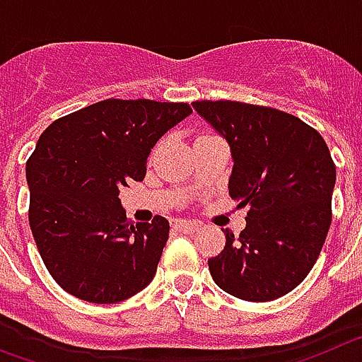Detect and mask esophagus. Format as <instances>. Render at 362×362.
<instances>
[{
	"label": "esophagus",
	"mask_w": 362,
	"mask_h": 362,
	"mask_svg": "<svg viewBox=\"0 0 362 362\" xmlns=\"http://www.w3.org/2000/svg\"><path fill=\"white\" fill-rule=\"evenodd\" d=\"M173 229L180 231V233H193L194 229H199V224L191 222V220H175L173 222Z\"/></svg>",
	"instance_id": "esophagus-1"
}]
</instances>
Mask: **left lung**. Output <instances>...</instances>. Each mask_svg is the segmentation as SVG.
Here are the masks:
<instances>
[{
  "label": "left lung",
  "mask_w": 362,
  "mask_h": 362,
  "mask_svg": "<svg viewBox=\"0 0 362 362\" xmlns=\"http://www.w3.org/2000/svg\"><path fill=\"white\" fill-rule=\"evenodd\" d=\"M228 140L229 197L247 206L246 228L207 260L226 293L266 303L290 293L312 272L332 224L335 163L325 138L290 112L231 100L193 102Z\"/></svg>",
  "instance_id": "left-lung-1"
}]
</instances>
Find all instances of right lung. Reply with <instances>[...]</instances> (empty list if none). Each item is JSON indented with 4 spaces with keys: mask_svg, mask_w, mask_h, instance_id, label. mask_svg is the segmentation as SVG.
I'll list each match as a JSON object with an SVG mask.
<instances>
[{
    "mask_svg": "<svg viewBox=\"0 0 362 362\" xmlns=\"http://www.w3.org/2000/svg\"><path fill=\"white\" fill-rule=\"evenodd\" d=\"M187 115V103L109 98L43 131L27 160L29 224L67 293L115 304L153 281L169 222L156 215L134 226L118 194L129 180H144L151 149Z\"/></svg>",
    "mask_w": 362,
    "mask_h": 362,
    "instance_id": "add662e5",
    "label": "right lung"
}]
</instances>
